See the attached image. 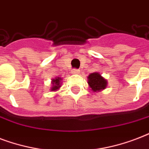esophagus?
I'll list each match as a JSON object with an SVG mask.
<instances>
[{
	"label": "esophagus",
	"mask_w": 149,
	"mask_h": 149,
	"mask_svg": "<svg viewBox=\"0 0 149 149\" xmlns=\"http://www.w3.org/2000/svg\"><path fill=\"white\" fill-rule=\"evenodd\" d=\"M72 74H79V71L77 69H74L72 70Z\"/></svg>",
	"instance_id": "34e87169"
}]
</instances>
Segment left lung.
I'll use <instances>...</instances> for the list:
<instances>
[{
    "label": "left lung",
    "mask_w": 149,
    "mask_h": 149,
    "mask_svg": "<svg viewBox=\"0 0 149 149\" xmlns=\"http://www.w3.org/2000/svg\"><path fill=\"white\" fill-rule=\"evenodd\" d=\"M88 84L94 93L104 90L107 87V80L99 72H93L88 76Z\"/></svg>",
    "instance_id": "obj_1"
}]
</instances>
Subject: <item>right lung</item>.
<instances>
[{"instance_id":"obj_1","label":"right lung","mask_w":149,"mask_h":149,"mask_svg":"<svg viewBox=\"0 0 149 149\" xmlns=\"http://www.w3.org/2000/svg\"><path fill=\"white\" fill-rule=\"evenodd\" d=\"M63 80L61 77H56L55 78H53L51 81V88H50V91L52 92H54V91H57L61 87V84Z\"/></svg>"}]
</instances>
